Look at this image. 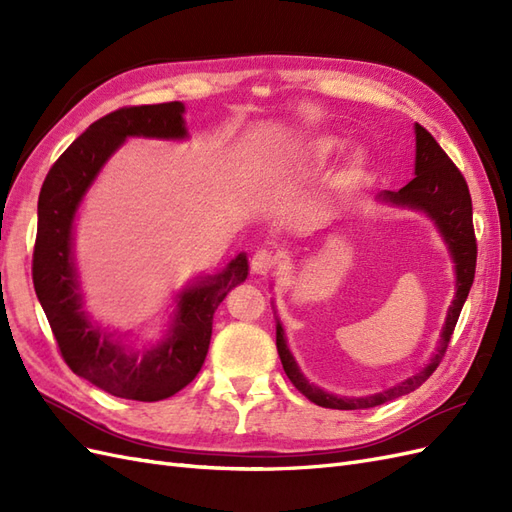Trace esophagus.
Here are the masks:
<instances>
[{
	"label": "esophagus",
	"instance_id": "34e87169",
	"mask_svg": "<svg viewBox=\"0 0 512 512\" xmlns=\"http://www.w3.org/2000/svg\"><path fill=\"white\" fill-rule=\"evenodd\" d=\"M277 265V254L269 252V250H258L254 256H252V271L256 275H267L275 269Z\"/></svg>",
	"mask_w": 512,
	"mask_h": 512
}]
</instances>
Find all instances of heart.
<instances>
[{"instance_id": "1", "label": "heart", "mask_w": 512, "mask_h": 512, "mask_svg": "<svg viewBox=\"0 0 512 512\" xmlns=\"http://www.w3.org/2000/svg\"><path fill=\"white\" fill-rule=\"evenodd\" d=\"M339 149V143L335 141V138H322L320 143H316V151L320 153V156H329V153H333V151H337ZM363 158H354V162H352V168L354 170H361L363 168Z\"/></svg>"}]
</instances>
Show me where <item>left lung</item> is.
Masks as SVG:
<instances>
[{
	"instance_id": "left-lung-1",
	"label": "left lung",
	"mask_w": 512,
	"mask_h": 512,
	"mask_svg": "<svg viewBox=\"0 0 512 512\" xmlns=\"http://www.w3.org/2000/svg\"><path fill=\"white\" fill-rule=\"evenodd\" d=\"M416 177L404 185V188L397 192H384L380 194L382 200L401 207H412V209H423L427 211L436 224L440 226L442 235L451 247L455 265H457V294L455 301L448 309L446 327L442 331V342L440 348L433 356L431 363L418 371L416 376L408 378L393 389L371 395V397H335L324 393L318 386L309 384L303 374L299 371L297 363H294L290 350L286 348L284 329L282 324L277 322V352H280V359L284 365V371L288 380L297 386V391L303 393L309 401H314L316 406L322 408H333V410H367L386 404V401L397 399L401 395H408L414 389H418L433 371L438 369L442 363L448 344H451V335L455 331V324L459 320L461 307L468 299V292L474 282V271H476V235H474V224H472V198L468 183L463 179L461 170L455 166V162L446 156V151L438 145L436 138H433L421 123H416V166H414Z\"/></svg>"
}]
</instances>
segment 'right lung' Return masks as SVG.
<instances>
[{
    "label": "right lung",
    "mask_w": 512,
    "mask_h": 512,
    "mask_svg": "<svg viewBox=\"0 0 512 512\" xmlns=\"http://www.w3.org/2000/svg\"><path fill=\"white\" fill-rule=\"evenodd\" d=\"M183 104L123 106L100 117L61 153L38 198V232L32 277L51 324L61 359L76 376L123 399L160 401L188 386L205 363L213 314L226 294L247 277L239 254L224 273L185 290L170 337L138 359L91 327L81 312V294L70 256L74 211L89 183L126 136L183 138Z\"/></svg>",
    "instance_id": "add662e5"
}]
</instances>
